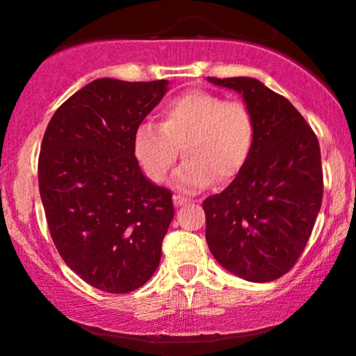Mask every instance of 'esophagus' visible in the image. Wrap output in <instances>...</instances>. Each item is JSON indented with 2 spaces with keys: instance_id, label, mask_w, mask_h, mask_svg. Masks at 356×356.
<instances>
[{
  "instance_id": "34e87169",
  "label": "esophagus",
  "mask_w": 356,
  "mask_h": 356,
  "mask_svg": "<svg viewBox=\"0 0 356 356\" xmlns=\"http://www.w3.org/2000/svg\"><path fill=\"white\" fill-rule=\"evenodd\" d=\"M187 202H189V201H187V199H184L182 195H174V204H175V207L186 206Z\"/></svg>"
}]
</instances>
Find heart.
Returning a JSON list of instances; mask_svg holds the SVG:
<instances>
[{
	"label": "heart",
	"instance_id": "1",
	"mask_svg": "<svg viewBox=\"0 0 356 356\" xmlns=\"http://www.w3.org/2000/svg\"><path fill=\"white\" fill-rule=\"evenodd\" d=\"M254 140V120L243 102H226L194 90L162 107L161 127L142 124L134 136V154L154 182H164L179 159L175 186L199 191L212 181L226 186L246 164Z\"/></svg>",
	"mask_w": 356,
	"mask_h": 356
}]
</instances>
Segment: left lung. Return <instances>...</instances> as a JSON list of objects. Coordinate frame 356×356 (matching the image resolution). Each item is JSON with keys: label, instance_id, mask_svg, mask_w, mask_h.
I'll return each mask as SVG.
<instances>
[{"label": "left lung", "instance_id": "left-lung-1", "mask_svg": "<svg viewBox=\"0 0 356 356\" xmlns=\"http://www.w3.org/2000/svg\"><path fill=\"white\" fill-rule=\"evenodd\" d=\"M207 80L238 92L254 120L246 164L220 194L202 202L207 246L232 275L275 281L295 266L320 212V144L291 102L259 80Z\"/></svg>", "mask_w": 356, "mask_h": 356}]
</instances>
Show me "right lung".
I'll use <instances>...</instances> for the list:
<instances>
[{"label": "right lung", "instance_id": "1", "mask_svg": "<svg viewBox=\"0 0 356 356\" xmlns=\"http://www.w3.org/2000/svg\"><path fill=\"white\" fill-rule=\"evenodd\" d=\"M167 90V80L97 79L56 110L43 136L38 182L51 239L102 291H134L161 263L172 192L142 172L134 136Z\"/></svg>", "mask_w": 356, "mask_h": 356}]
</instances>
